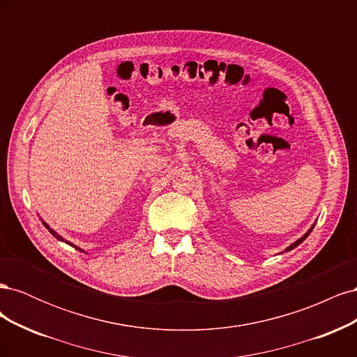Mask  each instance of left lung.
<instances>
[{"mask_svg":"<svg viewBox=\"0 0 357 357\" xmlns=\"http://www.w3.org/2000/svg\"><path fill=\"white\" fill-rule=\"evenodd\" d=\"M312 229H314V225H312V226H311V228H310V229H308V232H307V234H305V235H302V236H301V238H299V240H296V241H295V243H294V244H290V245H289V247H287V248H286V252H290V250H291V248H295V247H298V245H299V244H301V243H302V241H304V240H305V238H307V236H308V235H310V234H311V231H312Z\"/></svg>","mask_w":357,"mask_h":357,"instance_id":"8db88e82","label":"left lung"}]
</instances>
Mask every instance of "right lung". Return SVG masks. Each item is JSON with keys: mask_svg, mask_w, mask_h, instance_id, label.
<instances>
[{"mask_svg": "<svg viewBox=\"0 0 357 357\" xmlns=\"http://www.w3.org/2000/svg\"><path fill=\"white\" fill-rule=\"evenodd\" d=\"M43 225H45V226H46V228H47V229H49V232H50V234H52V235H53V236H55V238H56V240H59V241H63V243H67V244H70V245H73V244H71V243H70V241H67V240H63V238H62V236H61V235H59V234H56V232H55V231H53V229H52V228H50V226H49V225H47V223H46V222H43ZM73 247H75V245H73ZM75 248H77V250H80V252H83V250H82V248H80V247H75Z\"/></svg>", "mask_w": 357, "mask_h": 357, "instance_id": "1", "label": "right lung"}]
</instances>
